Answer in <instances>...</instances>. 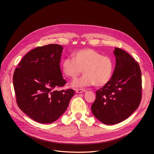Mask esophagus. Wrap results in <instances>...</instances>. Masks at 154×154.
Here are the masks:
<instances>
[{"instance_id":"1","label":"esophagus","mask_w":154,"mask_h":154,"mask_svg":"<svg viewBox=\"0 0 154 154\" xmlns=\"http://www.w3.org/2000/svg\"><path fill=\"white\" fill-rule=\"evenodd\" d=\"M75 91L77 93H83V92H85L86 90H85V89H77L75 90Z\"/></svg>"}]
</instances>
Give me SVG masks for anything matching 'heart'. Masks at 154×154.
I'll use <instances>...</instances> for the list:
<instances>
[{"instance_id": "b5f03b06", "label": "heart", "mask_w": 154, "mask_h": 154, "mask_svg": "<svg viewBox=\"0 0 154 154\" xmlns=\"http://www.w3.org/2000/svg\"><path fill=\"white\" fill-rule=\"evenodd\" d=\"M72 58H65L61 63L63 74L68 77L75 79L82 71L84 75L74 80L75 88L90 86L95 85L101 87L110 80L114 64L112 59L92 49L78 50L72 54Z\"/></svg>"}]
</instances>
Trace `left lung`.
Returning a JSON list of instances; mask_svg holds the SVG:
<instances>
[{
    "label": "left lung",
    "instance_id": "obj_1",
    "mask_svg": "<svg viewBox=\"0 0 154 154\" xmlns=\"http://www.w3.org/2000/svg\"><path fill=\"white\" fill-rule=\"evenodd\" d=\"M116 66L109 82L98 90L91 105L93 115L101 122L113 125L132 114L140 105L142 95L140 66L124 50L115 48Z\"/></svg>",
    "mask_w": 154,
    "mask_h": 154
}]
</instances>
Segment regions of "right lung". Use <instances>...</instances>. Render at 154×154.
Returning a JSON list of instances; mask_svg holds the SVG:
<instances>
[{
  "instance_id": "right-lung-1",
  "label": "right lung",
  "mask_w": 154,
  "mask_h": 154,
  "mask_svg": "<svg viewBox=\"0 0 154 154\" xmlns=\"http://www.w3.org/2000/svg\"><path fill=\"white\" fill-rule=\"evenodd\" d=\"M63 49L55 44L38 47L23 57L14 72L18 106L41 124L57 121L66 110L75 94L72 89L56 90L66 83L60 67Z\"/></svg>"
}]
</instances>
